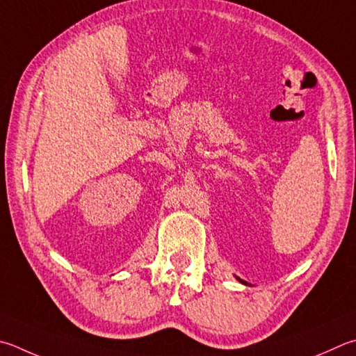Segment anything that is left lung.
<instances>
[{
    "label": "left lung",
    "instance_id": "1",
    "mask_svg": "<svg viewBox=\"0 0 356 356\" xmlns=\"http://www.w3.org/2000/svg\"><path fill=\"white\" fill-rule=\"evenodd\" d=\"M236 279H238V277H236ZM238 280H240V282H241V283H244V285H248V283H245V282H243V280H241V279H238Z\"/></svg>",
    "mask_w": 356,
    "mask_h": 356
}]
</instances>
